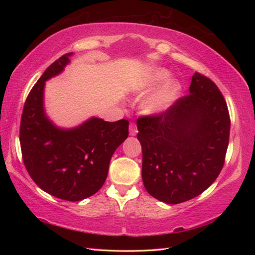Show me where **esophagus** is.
I'll list each match as a JSON object with an SVG mask.
<instances>
[{
  "mask_svg": "<svg viewBox=\"0 0 255 255\" xmlns=\"http://www.w3.org/2000/svg\"><path fill=\"white\" fill-rule=\"evenodd\" d=\"M137 132H138L137 125L134 123H130V125H129V133H130V136H136Z\"/></svg>",
  "mask_w": 255,
  "mask_h": 255,
  "instance_id": "34e87169",
  "label": "esophagus"
}]
</instances>
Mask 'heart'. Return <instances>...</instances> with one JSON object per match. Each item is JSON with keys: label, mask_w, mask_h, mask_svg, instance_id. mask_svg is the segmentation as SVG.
I'll list each match as a JSON object with an SVG mask.
<instances>
[{"label": "heart", "mask_w": 255, "mask_h": 255, "mask_svg": "<svg viewBox=\"0 0 255 255\" xmlns=\"http://www.w3.org/2000/svg\"><path fill=\"white\" fill-rule=\"evenodd\" d=\"M170 78V71L162 68H156L143 80V82L140 84V89L149 91L155 86L163 84ZM178 93H180V85L174 81H170L144 101V111L150 114H159L166 111L173 104V102L177 99Z\"/></svg>", "instance_id": "heart-1"}]
</instances>
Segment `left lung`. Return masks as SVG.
<instances>
[{
	"label": "left lung",
	"instance_id": "left-lung-1",
	"mask_svg": "<svg viewBox=\"0 0 255 255\" xmlns=\"http://www.w3.org/2000/svg\"><path fill=\"white\" fill-rule=\"evenodd\" d=\"M147 192L166 204L202 194L218 177L228 149V106L213 81L195 73L189 93L158 115L137 119Z\"/></svg>",
	"mask_w": 255,
	"mask_h": 255
}]
</instances>
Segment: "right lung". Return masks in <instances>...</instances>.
Here are the masks:
<instances>
[{"label": "right lung", "mask_w": 255, "mask_h": 255, "mask_svg": "<svg viewBox=\"0 0 255 255\" xmlns=\"http://www.w3.org/2000/svg\"><path fill=\"white\" fill-rule=\"evenodd\" d=\"M71 56L51 63L32 86L21 114L19 141L32 181L52 196L79 202L103 186L113 153L128 137L129 122L92 117L72 129L52 124L44 108L45 82L61 73Z\"/></svg>", "instance_id": "add662e5"}]
</instances>
